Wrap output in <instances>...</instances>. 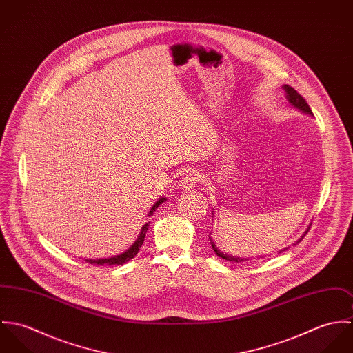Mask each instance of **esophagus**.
I'll return each mask as SVG.
<instances>
[{
  "instance_id": "obj_1",
  "label": "esophagus",
  "mask_w": 353,
  "mask_h": 353,
  "mask_svg": "<svg viewBox=\"0 0 353 353\" xmlns=\"http://www.w3.org/2000/svg\"><path fill=\"white\" fill-rule=\"evenodd\" d=\"M200 182V175L194 171H186L181 179V186L185 190H190L193 188L197 186V183Z\"/></svg>"
}]
</instances>
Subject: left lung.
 <instances>
[{
  "label": "left lung",
  "instance_id": "8db88e82",
  "mask_svg": "<svg viewBox=\"0 0 353 353\" xmlns=\"http://www.w3.org/2000/svg\"><path fill=\"white\" fill-rule=\"evenodd\" d=\"M283 88H284V91H285V94H287V99H288V101H290L292 105H295L296 108L302 110L303 112H307V114L312 115V111H311L310 105L307 104L305 99L303 98L302 95H301L295 88H292V87H290V85H284ZM305 232H307V231H305ZM305 232H304V235H305ZM304 235H303V236H304ZM302 239H299V242H301ZM210 246H212V249L214 250L217 256H221V258H224V259H227V261H232V262H242V261H245V259H242V258H239V256L236 258V256H232V255L223 254V252H220V250L214 246V242H212V241H210Z\"/></svg>",
  "mask_w": 353,
  "mask_h": 353
}]
</instances>
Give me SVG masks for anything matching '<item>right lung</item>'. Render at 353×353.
Returning a JSON list of instances; mask_svg holds the SVG:
<instances>
[{"label":"right lung","instance_id":"add662e5","mask_svg":"<svg viewBox=\"0 0 353 353\" xmlns=\"http://www.w3.org/2000/svg\"><path fill=\"white\" fill-rule=\"evenodd\" d=\"M164 201H165V199H159V201L156 202V203L152 206L148 216H152L153 212L156 210V208ZM148 227H150V223H147V224L141 228L140 236L137 238V241L132 245V248H130L128 252H122L121 255H117V256H112V258H107V259H85V261H87L88 263H92V265H107V266H111V265H123L125 262L130 261L132 258H134V256L137 255L140 248H141L143 243H144V238H145V234H147Z\"/></svg>","mask_w":353,"mask_h":353}]
</instances>
